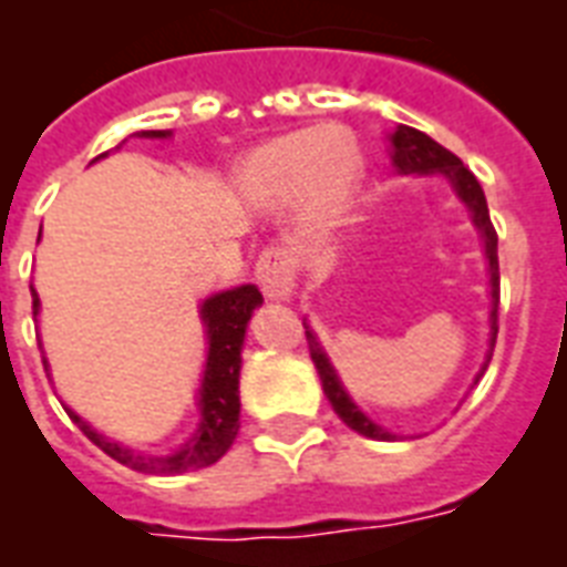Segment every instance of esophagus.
<instances>
[{
  "mask_svg": "<svg viewBox=\"0 0 567 567\" xmlns=\"http://www.w3.org/2000/svg\"><path fill=\"white\" fill-rule=\"evenodd\" d=\"M256 279L267 300H291L293 282H297V258L291 249L267 247L258 256Z\"/></svg>",
  "mask_w": 567,
  "mask_h": 567,
  "instance_id": "1",
  "label": "esophagus"
}]
</instances>
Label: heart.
Wrapping results in <instances>:
<instances>
[{
  "label": "heart",
  "mask_w": 567,
  "mask_h": 567,
  "mask_svg": "<svg viewBox=\"0 0 567 567\" xmlns=\"http://www.w3.org/2000/svg\"><path fill=\"white\" fill-rule=\"evenodd\" d=\"M240 188L256 203L300 199L318 223L338 220L362 179V158L338 128H300L258 144L240 162Z\"/></svg>",
  "instance_id": "obj_1"
}]
</instances>
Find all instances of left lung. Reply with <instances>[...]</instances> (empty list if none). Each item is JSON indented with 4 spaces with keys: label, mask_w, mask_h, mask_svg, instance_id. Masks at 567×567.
<instances>
[{
    "label": "left lung",
    "mask_w": 567,
    "mask_h": 567,
    "mask_svg": "<svg viewBox=\"0 0 567 567\" xmlns=\"http://www.w3.org/2000/svg\"><path fill=\"white\" fill-rule=\"evenodd\" d=\"M388 141H391V162H394V167L400 173H421V176H426V173H441V176H447L450 185L456 188L458 199L467 205V212H471V217H474V226L480 229V235H483L485 258H488V274H492V338H488V355H485L483 371H480V377H483L488 362H492L494 341H497V306H501L497 231H494V223L492 217H488V203H485L483 188H480V182H476L474 173L467 171L456 155L450 153V150H444L441 144H435L430 135H423V132H417V128L396 126ZM302 327H306V341H309L311 362H315V368H318L320 373V382H323V394H327V400L332 403L338 417H341L350 430H355L359 435H368V439H377V441L394 439L391 432L382 430L379 423H373L371 417H368V414H364L353 400H350V394H347L344 385H341V379H338L336 368L329 364L323 347L318 344V338H315V332H311L306 320H302Z\"/></svg>",
    "instance_id": "obj_1"
}]
</instances>
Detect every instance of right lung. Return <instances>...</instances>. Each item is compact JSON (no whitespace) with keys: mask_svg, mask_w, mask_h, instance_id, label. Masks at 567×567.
Returning a JSON list of instances; mask_svg holds the SVG:
<instances>
[{"mask_svg":"<svg viewBox=\"0 0 567 567\" xmlns=\"http://www.w3.org/2000/svg\"><path fill=\"white\" fill-rule=\"evenodd\" d=\"M171 132H141V137H167ZM261 291L256 285H240L231 291L214 293L203 302V323L205 336H208V359H205L203 388H199V426H196L194 439L179 447L171 456H141L135 450L123 447L117 441H109L96 430L87 426L79 414H66L79 423V430L105 450L111 458H117L120 465H128L132 471L155 476L185 474V471H196V467L214 465L217 458L231 447V441L240 430V396H238V377H240V347H244V336H247V323L252 318V311L261 306ZM31 309L38 315L40 300L34 288H31ZM47 364V359H43Z\"/></svg>","mask_w":567,"mask_h":567,"instance_id":"add662e5","label":"right lung"}]
</instances>
